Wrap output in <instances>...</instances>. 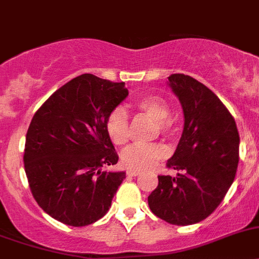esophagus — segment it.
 <instances>
[{"label":"esophagus","mask_w":259,"mask_h":259,"mask_svg":"<svg viewBox=\"0 0 259 259\" xmlns=\"http://www.w3.org/2000/svg\"><path fill=\"white\" fill-rule=\"evenodd\" d=\"M125 174H127L128 177H137L140 174V171H137V170H127V171H125Z\"/></svg>","instance_id":"34e87169"}]
</instances>
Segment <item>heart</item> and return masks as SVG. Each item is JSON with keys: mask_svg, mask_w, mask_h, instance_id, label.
I'll return each mask as SVG.
<instances>
[{"mask_svg": "<svg viewBox=\"0 0 259 259\" xmlns=\"http://www.w3.org/2000/svg\"><path fill=\"white\" fill-rule=\"evenodd\" d=\"M135 107L154 119V132L166 136L174 137L177 134L176 120L170 117V105L168 100L161 95H146L135 103ZM107 134L110 141L118 146L127 144L130 139V118L123 108L118 107L109 113L105 122ZM166 157V149L161 144L134 145L122 152V164L130 170H146L152 168L157 161Z\"/></svg>", "mask_w": 259, "mask_h": 259, "instance_id": "b5f03b06", "label": "heart"}]
</instances>
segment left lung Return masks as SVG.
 <instances>
[{"label":"left lung","mask_w":259,"mask_h":259,"mask_svg":"<svg viewBox=\"0 0 259 259\" xmlns=\"http://www.w3.org/2000/svg\"><path fill=\"white\" fill-rule=\"evenodd\" d=\"M169 85L184 112L181 141L166 166L176 178L159 176L149 196L152 213L173 225H192L210 216L230 188L239 162V132L234 117L212 91L183 73Z\"/></svg>","instance_id":"1"}]
</instances>
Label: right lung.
Here are the masks:
<instances>
[{"label": "right lung", "mask_w": 259, "mask_h": 259, "mask_svg": "<svg viewBox=\"0 0 259 259\" xmlns=\"http://www.w3.org/2000/svg\"><path fill=\"white\" fill-rule=\"evenodd\" d=\"M127 95L124 82L83 73L54 91L34 114L24 166L34 199L56 220L86 226L109 210L125 173L102 170L118 161L105 122Z\"/></svg>", "instance_id": "obj_1"}]
</instances>
